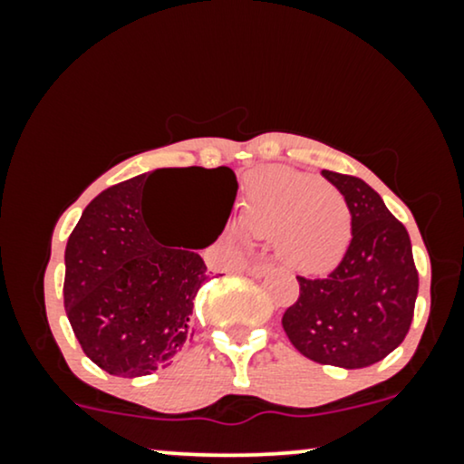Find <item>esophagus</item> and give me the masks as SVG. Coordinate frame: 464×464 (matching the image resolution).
<instances>
[{"instance_id":"1","label":"esophagus","mask_w":464,"mask_h":464,"mask_svg":"<svg viewBox=\"0 0 464 464\" xmlns=\"http://www.w3.org/2000/svg\"><path fill=\"white\" fill-rule=\"evenodd\" d=\"M270 268H273V266L270 264H264V262H259V264H253V266H248L246 268V273L250 275V276H255V279H262V276H266L270 273Z\"/></svg>"}]
</instances>
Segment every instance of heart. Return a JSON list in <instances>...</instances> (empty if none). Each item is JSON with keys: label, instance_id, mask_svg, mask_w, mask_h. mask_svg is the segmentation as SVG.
Here are the masks:
<instances>
[{"label": "heart", "instance_id": "heart-1", "mask_svg": "<svg viewBox=\"0 0 464 464\" xmlns=\"http://www.w3.org/2000/svg\"><path fill=\"white\" fill-rule=\"evenodd\" d=\"M237 236L275 239L276 257L301 275H327L343 262L353 216L338 189L312 174L264 168L244 188Z\"/></svg>", "mask_w": 464, "mask_h": 464}]
</instances>
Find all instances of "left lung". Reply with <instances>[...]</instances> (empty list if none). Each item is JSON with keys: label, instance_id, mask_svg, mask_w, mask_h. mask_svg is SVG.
Instances as JSON below:
<instances>
[{"label": "left lung", "instance_id": "left-lung-1", "mask_svg": "<svg viewBox=\"0 0 464 464\" xmlns=\"http://www.w3.org/2000/svg\"><path fill=\"white\" fill-rule=\"evenodd\" d=\"M347 200L353 237L338 268L324 279L299 276V301L281 324L305 358L340 369L384 360L412 323L419 275L406 227L362 179L323 169Z\"/></svg>", "mask_w": 464, "mask_h": 464}]
</instances>
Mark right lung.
<instances>
[{
  "instance_id": "obj_1",
  "label": "right lung",
  "mask_w": 464,
  "mask_h": 464,
  "mask_svg": "<svg viewBox=\"0 0 464 464\" xmlns=\"http://www.w3.org/2000/svg\"><path fill=\"white\" fill-rule=\"evenodd\" d=\"M188 171L203 180L221 227L237 196L236 172L161 168L117 183L89 202L65 248V312L87 358L117 377L169 366L189 340V316L209 279L196 250L163 247L147 222L145 188L154 173Z\"/></svg>"
}]
</instances>
